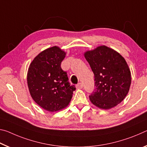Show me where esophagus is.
I'll return each instance as SVG.
<instances>
[{"label":"esophagus","mask_w":147,"mask_h":147,"mask_svg":"<svg viewBox=\"0 0 147 147\" xmlns=\"http://www.w3.org/2000/svg\"><path fill=\"white\" fill-rule=\"evenodd\" d=\"M76 87L78 88H83V84L81 83H78V85H76Z\"/></svg>","instance_id":"1"}]
</instances>
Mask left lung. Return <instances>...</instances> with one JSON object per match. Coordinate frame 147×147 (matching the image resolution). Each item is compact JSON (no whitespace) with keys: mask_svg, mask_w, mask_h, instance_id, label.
Segmentation results:
<instances>
[{"mask_svg":"<svg viewBox=\"0 0 147 147\" xmlns=\"http://www.w3.org/2000/svg\"><path fill=\"white\" fill-rule=\"evenodd\" d=\"M84 55L94 75L96 88L89 96L90 102L103 109L115 107L129 90L131 79L128 64L119 53L105 45Z\"/></svg>","mask_w":147,"mask_h":147,"instance_id":"left-lung-1","label":"left lung"}]
</instances>
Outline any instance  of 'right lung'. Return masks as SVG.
I'll use <instances>...</instances> for the list:
<instances>
[{
    "label": "right lung",
    "instance_id": "right-lung-1",
    "mask_svg": "<svg viewBox=\"0 0 147 147\" xmlns=\"http://www.w3.org/2000/svg\"><path fill=\"white\" fill-rule=\"evenodd\" d=\"M66 53L57 46L44 50L34 58L27 73L28 87L34 101L43 109L54 112L66 107L73 92L61 62Z\"/></svg>",
    "mask_w": 147,
    "mask_h": 147
}]
</instances>
